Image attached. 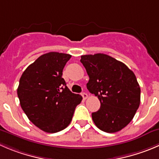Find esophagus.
Here are the masks:
<instances>
[{"instance_id": "obj_1", "label": "esophagus", "mask_w": 159, "mask_h": 159, "mask_svg": "<svg viewBox=\"0 0 159 159\" xmlns=\"http://www.w3.org/2000/svg\"><path fill=\"white\" fill-rule=\"evenodd\" d=\"M81 95H82V97H83V99H84V100H85L86 98H88V94L86 93V92H83V93L81 94Z\"/></svg>"}]
</instances>
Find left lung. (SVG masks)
<instances>
[{
    "label": "left lung",
    "mask_w": 159,
    "mask_h": 159,
    "mask_svg": "<svg viewBox=\"0 0 159 159\" xmlns=\"http://www.w3.org/2000/svg\"><path fill=\"white\" fill-rule=\"evenodd\" d=\"M81 62L89 77L88 90L101 103L100 109L92 113L94 123L102 131H120L132 120L140 106L136 76L124 63L103 53L83 55Z\"/></svg>",
    "instance_id": "obj_1"
}]
</instances>
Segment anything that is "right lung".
<instances>
[{"mask_svg":"<svg viewBox=\"0 0 159 159\" xmlns=\"http://www.w3.org/2000/svg\"><path fill=\"white\" fill-rule=\"evenodd\" d=\"M70 57L57 52L45 53L25 70L19 80L17 93L21 109L34 125L47 133L65 129L82 100L70 92L62 78Z\"/></svg>","mask_w":159,"mask_h":159,"instance_id":"right-lung-1","label":"right lung"}]
</instances>
